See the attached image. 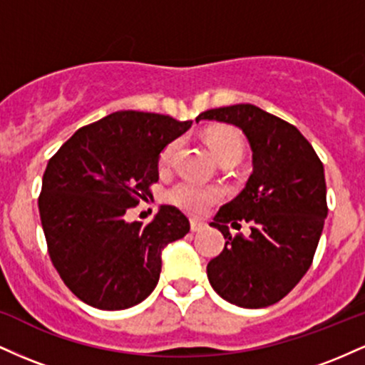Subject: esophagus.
I'll list each match as a JSON object with an SVG mask.
<instances>
[{
	"instance_id": "obj_1",
	"label": "esophagus",
	"mask_w": 365,
	"mask_h": 365,
	"mask_svg": "<svg viewBox=\"0 0 365 365\" xmlns=\"http://www.w3.org/2000/svg\"><path fill=\"white\" fill-rule=\"evenodd\" d=\"M206 228V223H202V221H197V220H190V230L192 232H202V230Z\"/></svg>"
}]
</instances>
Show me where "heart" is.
I'll return each instance as SVG.
<instances>
[{
    "instance_id": "heart-1",
    "label": "heart",
    "mask_w": 365,
    "mask_h": 365,
    "mask_svg": "<svg viewBox=\"0 0 365 365\" xmlns=\"http://www.w3.org/2000/svg\"><path fill=\"white\" fill-rule=\"evenodd\" d=\"M206 142L215 154L217 163L225 161H240L244 154V142H242L240 133L233 128H215L206 133ZM177 142L166 145L159 156V165L166 168L173 158ZM220 199V190L212 187H204L194 182H178L168 192V200L173 206L188 212V215H202L207 211L211 204Z\"/></svg>"
}]
</instances>
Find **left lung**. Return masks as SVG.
Wrapping results in <instances>:
<instances>
[{
	"label": "left lung",
	"mask_w": 365,
	"mask_h": 365,
	"mask_svg": "<svg viewBox=\"0 0 365 365\" xmlns=\"http://www.w3.org/2000/svg\"><path fill=\"white\" fill-rule=\"evenodd\" d=\"M235 125L252 150V175L212 221L225 249L207 264L211 287L226 302L261 309L282 300L311 267L328 216L324 168L293 125L254 104L200 113L195 121ZM251 223L249 237H232L228 224Z\"/></svg>",
	"instance_id": "left-lung-1"
}]
</instances>
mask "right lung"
Here are the masks:
<instances>
[{"mask_svg":"<svg viewBox=\"0 0 365 365\" xmlns=\"http://www.w3.org/2000/svg\"><path fill=\"white\" fill-rule=\"evenodd\" d=\"M192 120L116 111L78 128L49 159L39 195L49 257L82 302L121 311L148 299L161 273V252L190 230L175 206L149 225L125 220L150 197L159 154Z\"/></svg>","mask_w":365,"mask_h":365,"instance_id":"obj_1","label":"right lung"}]
</instances>
